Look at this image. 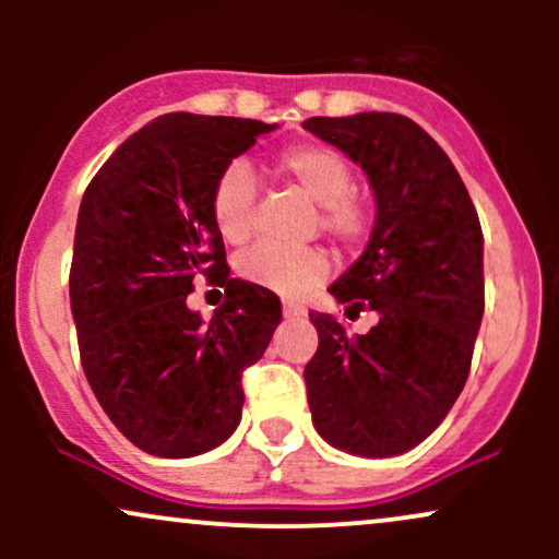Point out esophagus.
Instances as JSON below:
<instances>
[{"instance_id":"34e87169","label":"esophagus","mask_w":559,"mask_h":559,"mask_svg":"<svg viewBox=\"0 0 559 559\" xmlns=\"http://www.w3.org/2000/svg\"><path fill=\"white\" fill-rule=\"evenodd\" d=\"M284 316L286 318H301V316H305V307L297 305V301H284Z\"/></svg>"}]
</instances>
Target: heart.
<instances>
[{
    "mask_svg": "<svg viewBox=\"0 0 559 559\" xmlns=\"http://www.w3.org/2000/svg\"><path fill=\"white\" fill-rule=\"evenodd\" d=\"M275 170L320 204V226L338 241L352 243L365 234L368 215L352 197L355 173L336 150L325 144L288 146L275 157ZM254 199H258V183L252 170L241 159H234L217 176L213 189V221L217 234L228 243H243L252 236ZM236 271L249 284L294 297L325 278L329 258L318 247L281 249L273 243H258L239 254Z\"/></svg>",
    "mask_w": 559,
    "mask_h": 559,
    "instance_id": "obj_1",
    "label": "heart"
}]
</instances>
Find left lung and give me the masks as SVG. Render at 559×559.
Returning a JSON list of instances; mask_svg holds the SVG:
<instances>
[{"mask_svg":"<svg viewBox=\"0 0 559 559\" xmlns=\"http://www.w3.org/2000/svg\"><path fill=\"white\" fill-rule=\"evenodd\" d=\"M301 128L360 165L376 197L368 247L329 292L378 320L352 338L336 318L310 312L312 426L342 452L394 457L431 436L465 386L484 318V234L452 159L404 115Z\"/></svg>","mask_w":559,"mask_h":559,"instance_id":"1","label":"left lung"}]
</instances>
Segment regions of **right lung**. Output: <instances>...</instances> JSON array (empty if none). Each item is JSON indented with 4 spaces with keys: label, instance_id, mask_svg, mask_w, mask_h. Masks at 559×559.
<instances>
[{
    "label": "right lung",
    "instance_id": "1",
    "mask_svg": "<svg viewBox=\"0 0 559 559\" xmlns=\"http://www.w3.org/2000/svg\"><path fill=\"white\" fill-rule=\"evenodd\" d=\"M278 126L170 112L126 139L81 199L70 310L83 373L107 418L155 457L221 447L241 420V373L281 323L267 288L230 278L213 221L226 165ZM199 274L227 286L210 321L185 297Z\"/></svg>",
    "mask_w": 559,
    "mask_h": 559
}]
</instances>
